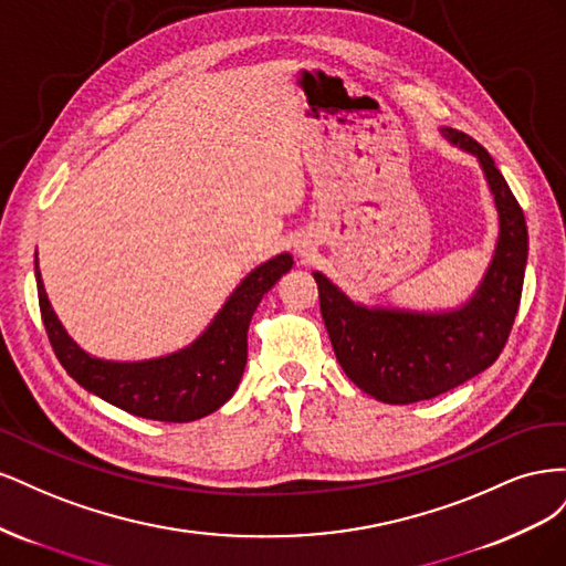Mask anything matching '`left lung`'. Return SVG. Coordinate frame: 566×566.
Returning a JSON list of instances; mask_svg holds the SVG:
<instances>
[{
	"label": "left lung",
	"mask_w": 566,
	"mask_h": 566,
	"mask_svg": "<svg viewBox=\"0 0 566 566\" xmlns=\"http://www.w3.org/2000/svg\"><path fill=\"white\" fill-rule=\"evenodd\" d=\"M441 136L476 158L499 212L493 254L474 293L453 310H401L354 302L314 271L321 316L342 370L385 403L432 399L486 370L503 352L520 310L528 256L520 202L484 146L451 127H441Z\"/></svg>",
	"instance_id": "obj_1"
}]
</instances>
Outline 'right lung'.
<instances>
[{
    "label": "right lung",
    "mask_w": 566,
    "mask_h": 566,
    "mask_svg": "<svg viewBox=\"0 0 566 566\" xmlns=\"http://www.w3.org/2000/svg\"><path fill=\"white\" fill-rule=\"evenodd\" d=\"M293 264V254L281 252L252 269L191 345L144 361H108L84 352L51 306L38 260L35 279L51 347L80 387L132 416L191 422L233 397L248 364V328L256 304Z\"/></svg>",
    "instance_id": "1"
}]
</instances>
